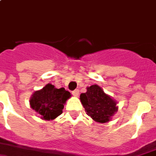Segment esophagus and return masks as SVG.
Returning a JSON list of instances; mask_svg holds the SVG:
<instances>
[{
  "mask_svg": "<svg viewBox=\"0 0 156 156\" xmlns=\"http://www.w3.org/2000/svg\"><path fill=\"white\" fill-rule=\"evenodd\" d=\"M79 93H80V91L78 90V89L72 91V94L74 95V96H78V95H79Z\"/></svg>",
  "mask_w": 156,
  "mask_h": 156,
  "instance_id": "34e87169",
  "label": "esophagus"
}]
</instances>
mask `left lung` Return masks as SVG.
Listing matches in <instances>:
<instances>
[{
    "label": "left lung",
    "mask_w": 156,
    "mask_h": 156,
    "mask_svg": "<svg viewBox=\"0 0 156 156\" xmlns=\"http://www.w3.org/2000/svg\"><path fill=\"white\" fill-rule=\"evenodd\" d=\"M80 102L88 116L99 123L108 122L118 111L117 103L98 85L87 87V91L80 96Z\"/></svg>",
    "instance_id": "8db88e82"
}]
</instances>
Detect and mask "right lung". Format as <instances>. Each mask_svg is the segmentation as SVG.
<instances>
[{
	"label": "right lung",
	"instance_id": "right-lung-1",
	"mask_svg": "<svg viewBox=\"0 0 156 156\" xmlns=\"http://www.w3.org/2000/svg\"><path fill=\"white\" fill-rule=\"evenodd\" d=\"M70 96V93L63 87L57 89L53 85L47 84L43 89L32 94L30 105L41 115L42 119L52 120L62 114L66 100Z\"/></svg>",
	"mask_w": 156,
	"mask_h": 156
}]
</instances>
